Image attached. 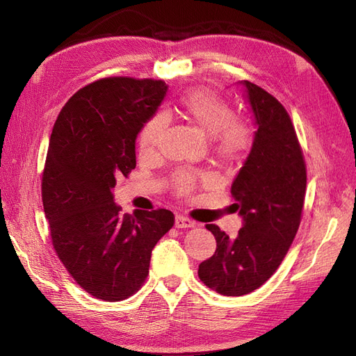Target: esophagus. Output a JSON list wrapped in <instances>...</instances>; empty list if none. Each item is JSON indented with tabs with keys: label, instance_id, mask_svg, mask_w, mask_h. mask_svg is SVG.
Wrapping results in <instances>:
<instances>
[{
	"label": "esophagus",
	"instance_id": "obj_1",
	"mask_svg": "<svg viewBox=\"0 0 356 356\" xmlns=\"http://www.w3.org/2000/svg\"><path fill=\"white\" fill-rule=\"evenodd\" d=\"M175 227L178 229H191L195 227V222H193L191 220L182 217V215H177L175 217Z\"/></svg>",
	"mask_w": 356,
	"mask_h": 356
}]
</instances>
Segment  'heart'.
<instances>
[{"mask_svg": "<svg viewBox=\"0 0 356 356\" xmlns=\"http://www.w3.org/2000/svg\"><path fill=\"white\" fill-rule=\"evenodd\" d=\"M179 114L195 126L204 136L212 138V148L221 160L233 161L241 159L252 143V129L243 120L234 118L232 105L208 89H195L181 96ZM168 127L163 114L154 115L139 136V149L144 156L153 154L161 143ZM195 184L187 172L175 177V187L179 193H188Z\"/></svg>", "mask_w": 356, "mask_h": 356, "instance_id": "1", "label": "heart"}]
</instances>
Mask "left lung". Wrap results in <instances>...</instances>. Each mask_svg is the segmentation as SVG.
<instances>
[{"label":"left lung","mask_w":356,"mask_h":356,"mask_svg":"<svg viewBox=\"0 0 356 356\" xmlns=\"http://www.w3.org/2000/svg\"><path fill=\"white\" fill-rule=\"evenodd\" d=\"M250 105L255 132L232 186L242 217L236 238L207 224L217 251L199 264L200 281L222 296H245L270 277L293 243L306 195V165L286 110L251 81H238Z\"/></svg>","instance_id":"left-lung-1"}]
</instances>
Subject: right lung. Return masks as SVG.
Segmentation results:
<instances>
[{"mask_svg":"<svg viewBox=\"0 0 356 356\" xmlns=\"http://www.w3.org/2000/svg\"><path fill=\"white\" fill-rule=\"evenodd\" d=\"M169 86L113 77L80 89L63 106L50 136L42 207L53 248L84 291L105 301L135 294L152 251L174 225L168 209L120 213L117 178L136 166L135 144Z\"/></svg>","mask_w":356,"mask_h":356,"instance_id":"obj_1","label":"right lung"}]
</instances>
